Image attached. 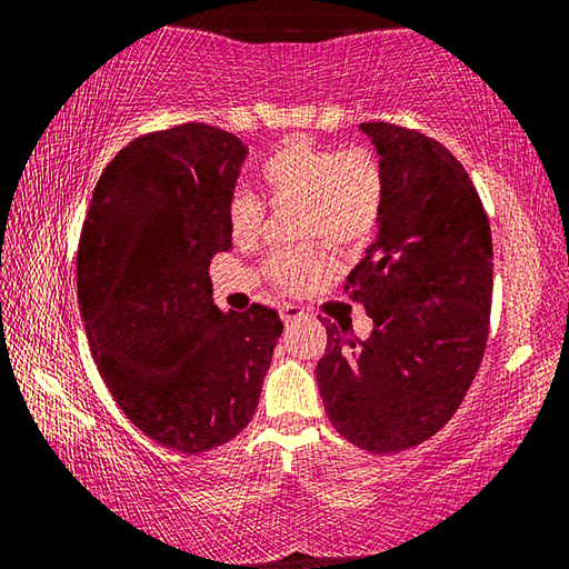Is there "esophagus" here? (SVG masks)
<instances>
[{
    "label": "esophagus",
    "mask_w": 569,
    "mask_h": 569,
    "mask_svg": "<svg viewBox=\"0 0 569 569\" xmlns=\"http://www.w3.org/2000/svg\"><path fill=\"white\" fill-rule=\"evenodd\" d=\"M303 316V311L298 306H293V303H286V306H281V319H283V323H293V321H298Z\"/></svg>",
    "instance_id": "1"
}]
</instances>
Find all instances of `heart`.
Masks as SVG:
<instances>
[{"mask_svg":"<svg viewBox=\"0 0 569 569\" xmlns=\"http://www.w3.org/2000/svg\"><path fill=\"white\" fill-rule=\"evenodd\" d=\"M266 200L273 208H298L296 236L319 238L333 250L363 243L377 226L383 203V168L371 148L316 146L291 138L258 166ZM266 208L253 192L238 190L228 206V230L238 246H250L261 236ZM313 250H281L266 263V276L276 286L296 291L319 273Z\"/></svg>","mask_w":569,"mask_h":569,"instance_id":"b5f03b06","label":"heart"}]
</instances>
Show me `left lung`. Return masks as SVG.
I'll use <instances>...</instances> for the list:
<instances>
[{
    "mask_svg": "<svg viewBox=\"0 0 569 569\" xmlns=\"http://www.w3.org/2000/svg\"><path fill=\"white\" fill-rule=\"evenodd\" d=\"M383 168L377 240L346 278L373 321H326L316 381L336 431L373 455L417 447L455 417L485 356L492 230L477 188L423 132L361 122Z\"/></svg>",
    "mask_w": 569,
    "mask_h": 569,
    "instance_id": "left-lung-1",
    "label": "left lung"
}]
</instances>
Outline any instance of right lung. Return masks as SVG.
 <instances>
[{
    "label": "right lung",
    "instance_id": "add662e5",
    "mask_svg": "<svg viewBox=\"0 0 569 569\" xmlns=\"http://www.w3.org/2000/svg\"><path fill=\"white\" fill-rule=\"evenodd\" d=\"M248 148L203 122L148 132L94 186L77 250V298L104 383L142 435L182 455L253 419L283 323L223 313L208 266L230 250L228 206Z\"/></svg>",
    "mask_w": 569,
    "mask_h": 569
}]
</instances>
